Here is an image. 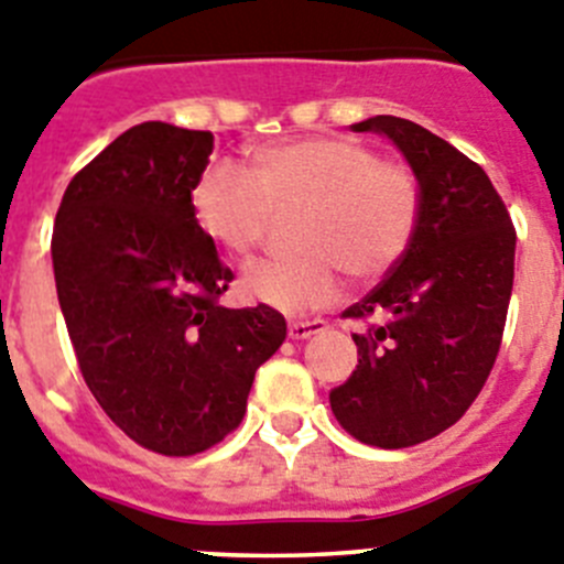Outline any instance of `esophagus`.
Segmentation results:
<instances>
[{
    "label": "esophagus",
    "mask_w": 564,
    "mask_h": 564,
    "mask_svg": "<svg viewBox=\"0 0 564 564\" xmlns=\"http://www.w3.org/2000/svg\"><path fill=\"white\" fill-rule=\"evenodd\" d=\"M324 329V318H310V322H291L288 324V338L304 340L310 335H316Z\"/></svg>",
    "instance_id": "1"
}]
</instances>
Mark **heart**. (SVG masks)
Masks as SVG:
<instances>
[{"mask_svg":"<svg viewBox=\"0 0 564 564\" xmlns=\"http://www.w3.org/2000/svg\"><path fill=\"white\" fill-rule=\"evenodd\" d=\"M296 257L265 260L242 273L251 302L304 316L340 293V271L358 282L389 273L411 248L422 215L416 173L344 137L260 144L251 173L209 164L193 187V215L215 246L235 257L260 248L273 212L299 209Z\"/></svg>","mask_w":564,"mask_h":564,"instance_id":"obj_1","label":"heart"}]
</instances>
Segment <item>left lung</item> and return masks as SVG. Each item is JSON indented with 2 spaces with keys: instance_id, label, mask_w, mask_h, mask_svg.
<instances>
[{
  "instance_id": "1",
  "label": "left lung",
  "mask_w": 564,
  "mask_h": 564,
  "mask_svg": "<svg viewBox=\"0 0 564 564\" xmlns=\"http://www.w3.org/2000/svg\"><path fill=\"white\" fill-rule=\"evenodd\" d=\"M352 131L386 133L416 173L420 229L371 293L344 310L358 366L329 391L335 420L358 442L400 451L438 436L481 394L498 358L514 282V226L481 164L402 117Z\"/></svg>"
}]
</instances>
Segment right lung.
Segmentation results:
<instances>
[{"mask_svg": "<svg viewBox=\"0 0 564 564\" xmlns=\"http://www.w3.org/2000/svg\"><path fill=\"white\" fill-rule=\"evenodd\" d=\"M212 148L209 131L128 128L75 173L55 215V288L83 380L162 456L224 442L288 335L273 307L220 304L235 273L193 215Z\"/></svg>", "mask_w": 564, "mask_h": 564, "instance_id": "1", "label": "right lung"}]
</instances>
